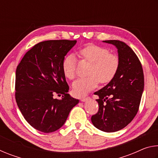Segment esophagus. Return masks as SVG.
I'll use <instances>...</instances> for the list:
<instances>
[{
  "mask_svg": "<svg viewBox=\"0 0 158 158\" xmlns=\"http://www.w3.org/2000/svg\"><path fill=\"white\" fill-rule=\"evenodd\" d=\"M90 99L89 97H85V98H81V101L82 102H85V101H88Z\"/></svg>",
  "mask_w": 158,
  "mask_h": 158,
  "instance_id": "1",
  "label": "esophagus"
}]
</instances>
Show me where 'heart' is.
Returning a JSON list of instances; mask_svg holds the SVG:
<instances>
[{"mask_svg": "<svg viewBox=\"0 0 158 158\" xmlns=\"http://www.w3.org/2000/svg\"><path fill=\"white\" fill-rule=\"evenodd\" d=\"M82 58L91 63L86 77L77 79L73 84V93L77 97H83L94 89L99 84L110 82L116 77L120 66L119 57L110 53L107 48L89 44L79 51ZM64 75L73 79L76 75V59L73 54L65 57L62 63Z\"/></svg>", "mask_w": 158, "mask_h": 158, "instance_id": "obj_1", "label": "heart"}]
</instances>
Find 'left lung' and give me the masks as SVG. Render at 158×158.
Segmentation results:
<instances>
[{
    "label": "left lung",
    "instance_id": "obj_1",
    "mask_svg": "<svg viewBox=\"0 0 158 158\" xmlns=\"http://www.w3.org/2000/svg\"><path fill=\"white\" fill-rule=\"evenodd\" d=\"M104 42L118 49L120 66L113 80L94 93L99 96V109L91 121L103 132H114L126 127L137 114L144 77L139 59L128 45L119 40Z\"/></svg>",
    "mask_w": 158,
    "mask_h": 158
}]
</instances>
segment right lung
<instances>
[{
  "instance_id": "1",
  "label": "right lung",
  "mask_w": 158,
  "mask_h": 158,
  "mask_svg": "<svg viewBox=\"0 0 158 158\" xmlns=\"http://www.w3.org/2000/svg\"><path fill=\"white\" fill-rule=\"evenodd\" d=\"M76 40L41 42L26 53L16 69L15 99L26 121L35 129L53 132L63 126L79 100L68 94L62 63ZM62 95L60 100L53 98Z\"/></svg>"
}]
</instances>
